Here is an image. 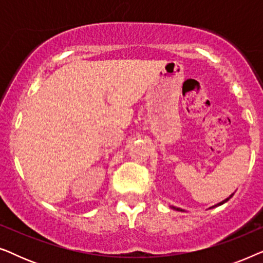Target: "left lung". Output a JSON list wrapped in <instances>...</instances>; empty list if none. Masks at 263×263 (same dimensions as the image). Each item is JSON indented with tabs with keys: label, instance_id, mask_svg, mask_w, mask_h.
I'll list each match as a JSON object with an SVG mask.
<instances>
[{
	"label": "left lung",
	"instance_id": "1",
	"mask_svg": "<svg viewBox=\"0 0 263 263\" xmlns=\"http://www.w3.org/2000/svg\"><path fill=\"white\" fill-rule=\"evenodd\" d=\"M233 196V194H231V195H230L228 199H225V200H222L221 202H219V203H217V204H214L213 207H211V208H214V207H218V206H220V204H222V203H225V202H228V201L231 199V197ZM171 208H174V210H176V211H179V212H184L183 210H181V208H177V207H174V206H171Z\"/></svg>",
	"mask_w": 263,
	"mask_h": 263
}]
</instances>
